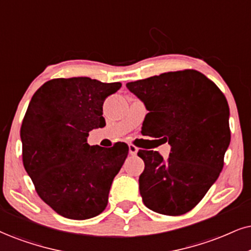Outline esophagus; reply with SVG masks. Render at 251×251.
Instances as JSON below:
<instances>
[{
    "label": "esophagus",
    "instance_id": "obj_1",
    "mask_svg": "<svg viewBox=\"0 0 251 251\" xmlns=\"http://www.w3.org/2000/svg\"><path fill=\"white\" fill-rule=\"evenodd\" d=\"M137 151H138L137 147H135L134 144H129V153H130L131 156H136Z\"/></svg>",
    "mask_w": 251,
    "mask_h": 251
}]
</instances>
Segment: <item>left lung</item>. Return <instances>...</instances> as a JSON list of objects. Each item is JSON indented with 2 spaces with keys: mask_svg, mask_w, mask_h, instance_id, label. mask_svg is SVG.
Wrapping results in <instances>:
<instances>
[{
  "mask_svg": "<svg viewBox=\"0 0 251 251\" xmlns=\"http://www.w3.org/2000/svg\"><path fill=\"white\" fill-rule=\"evenodd\" d=\"M149 113L142 134L169 142L158 151L141 149L140 192L153 212L177 216L193 209L224 168L230 143L229 106L220 88L196 70L166 72L126 83Z\"/></svg>",
  "mask_w": 251,
  "mask_h": 251,
  "instance_id": "1",
  "label": "left lung"
}]
</instances>
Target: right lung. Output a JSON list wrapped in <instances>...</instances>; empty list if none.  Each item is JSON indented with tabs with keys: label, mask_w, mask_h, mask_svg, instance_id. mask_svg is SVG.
<instances>
[{
	"label": "right lung",
	"mask_w": 251,
	"mask_h": 251,
	"mask_svg": "<svg viewBox=\"0 0 251 251\" xmlns=\"http://www.w3.org/2000/svg\"><path fill=\"white\" fill-rule=\"evenodd\" d=\"M121 82L79 76L52 79L37 89L21 126L23 165L40 199L73 220L104 211L129 147L87 143L88 132L106 126L102 106Z\"/></svg>",
	"instance_id": "add662e5"
}]
</instances>
